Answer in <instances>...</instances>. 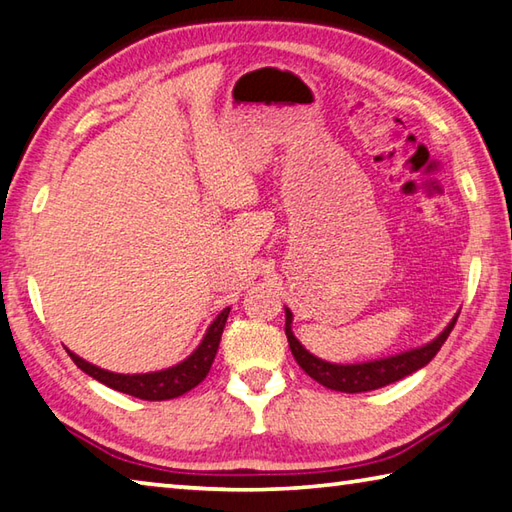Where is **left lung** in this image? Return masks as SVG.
Wrapping results in <instances>:
<instances>
[{
	"instance_id": "left-lung-1",
	"label": "left lung",
	"mask_w": 512,
	"mask_h": 512,
	"mask_svg": "<svg viewBox=\"0 0 512 512\" xmlns=\"http://www.w3.org/2000/svg\"><path fill=\"white\" fill-rule=\"evenodd\" d=\"M457 317H453L442 335H437L433 342L422 346V348H413L406 350V353H399L393 357H384V359H375V362H364V364H330L324 362V359L315 357L313 353L299 344V339L293 335V313L286 308V337H288V346L290 353H293L295 362L302 366L304 373L308 377H313L315 382L330 390H339V393H366V390H377L388 384H395L399 379H404L406 375H413L415 370L424 368L430 359H433L439 348L444 346V342L450 335V330L455 328Z\"/></svg>"
}]
</instances>
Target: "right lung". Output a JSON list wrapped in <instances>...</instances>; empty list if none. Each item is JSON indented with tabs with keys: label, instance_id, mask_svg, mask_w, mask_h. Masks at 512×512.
I'll return each mask as SVG.
<instances>
[{
	"label": "right lung",
	"instance_id": "obj_1",
	"mask_svg": "<svg viewBox=\"0 0 512 512\" xmlns=\"http://www.w3.org/2000/svg\"><path fill=\"white\" fill-rule=\"evenodd\" d=\"M228 313H230V308H224L222 313L217 315V319L210 324V328L206 330V335L202 339V344L197 346L193 355L186 357L182 364L170 366L166 370H157V373L119 375V373H110V370H104V368L84 362L82 357L70 353V350H66V353L77 364V368H82L86 375L97 379V382L106 384L108 388L139 397V399H146V402H164V399H173V397L184 395L190 388H195L197 384L204 382V377L208 375V370H210V366H213V359L217 355L219 339H222Z\"/></svg>",
	"mask_w": 512,
	"mask_h": 512
}]
</instances>
